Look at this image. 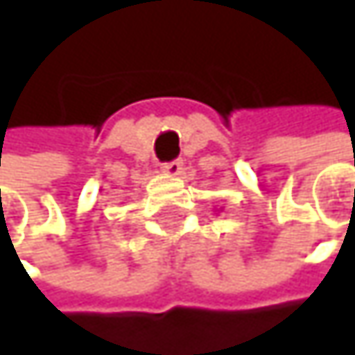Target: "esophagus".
<instances>
[{
  "label": "esophagus",
  "instance_id": "1",
  "mask_svg": "<svg viewBox=\"0 0 355 355\" xmlns=\"http://www.w3.org/2000/svg\"><path fill=\"white\" fill-rule=\"evenodd\" d=\"M182 171V162L180 160H173V162H164L162 164V173L166 175H178Z\"/></svg>",
  "mask_w": 355,
  "mask_h": 355
}]
</instances>
